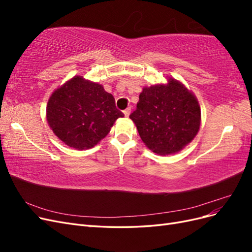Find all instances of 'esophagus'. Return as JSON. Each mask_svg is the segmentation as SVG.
Listing matches in <instances>:
<instances>
[{"label": "esophagus", "instance_id": "obj_1", "mask_svg": "<svg viewBox=\"0 0 252 252\" xmlns=\"http://www.w3.org/2000/svg\"><path fill=\"white\" fill-rule=\"evenodd\" d=\"M130 111H131V108H130V107L126 108V109L124 110V114H125V117H129V114H130Z\"/></svg>", "mask_w": 252, "mask_h": 252}]
</instances>
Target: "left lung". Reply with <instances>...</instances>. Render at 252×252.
<instances>
[{"instance_id":"8db88e82","label":"left lung","mask_w":252,"mask_h":252,"mask_svg":"<svg viewBox=\"0 0 252 252\" xmlns=\"http://www.w3.org/2000/svg\"><path fill=\"white\" fill-rule=\"evenodd\" d=\"M146 146L159 156L179 152L193 140L201 124L195 96L177 80L145 87L129 116Z\"/></svg>"}]
</instances>
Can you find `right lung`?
I'll list each match as a JSON object with an SVG mask.
<instances>
[{
    "label": "right lung",
    "instance_id": "1",
    "mask_svg": "<svg viewBox=\"0 0 252 252\" xmlns=\"http://www.w3.org/2000/svg\"><path fill=\"white\" fill-rule=\"evenodd\" d=\"M46 113L55 134L77 149L94 147L108 134L116 120L124 117L112 94L82 77L72 78L51 94Z\"/></svg>",
    "mask_w": 252,
    "mask_h": 252
}]
</instances>
